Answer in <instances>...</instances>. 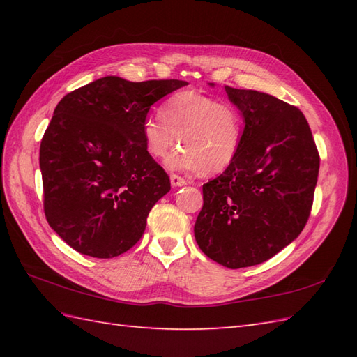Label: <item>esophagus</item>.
Segmentation results:
<instances>
[{"label": "esophagus", "instance_id": "1", "mask_svg": "<svg viewBox=\"0 0 357 357\" xmlns=\"http://www.w3.org/2000/svg\"><path fill=\"white\" fill-rule=\"evenodd\" d=\"M170 183L173 187H183L187 184V181L184 178H181L179 174H170Z\"/></svg>", "mask_w": 357, "mask_h": 357}]
</instances>
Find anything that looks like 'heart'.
<instances>
[{"label": "heart", "mask_w": 357, "mask_h": 357, "mask_svg": "<svg viewBox=\"0 0 357 357\" xmlns=\"http://www.w3.org/2000/svg\"><path fill=\"white\" fill-rule=\"evenodd\" d=\"M159 115L142 121L141 136L156 159H164L179 141L181 149L165 161L170 170L218 174L236 159L245 135V119L236 105L181 90L162 102Z\"/></svg>", "instance_id": "1"}]
</instances>
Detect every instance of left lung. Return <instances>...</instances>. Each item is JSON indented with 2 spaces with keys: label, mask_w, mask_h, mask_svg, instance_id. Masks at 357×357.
Listing matches in <instances>:
<instances>
[{
  "label": "left lung",
  "mask_w": 357,
  "mask_h": 357,
  "mask_svg": "<svg viewBox=\"0 0 357 357\" xmlns=\"http://www.w3.org/2000/svg\"><path fill=\"white\" fill-rule=\"evenodd\" d=\"M225 90L245 135L234 162L202 185L195 238L210 259L242 268L268 261L304 230L321 158L298 107L256 90Z\"/></svg>",
  "instance_id": "8db88e82"
}]
</instances>
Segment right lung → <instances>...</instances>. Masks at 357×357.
I'll return each instance as SVG.
<instances>
[{"label": "right lung", "mask_w": 357, "mask_h": 357, "mask_svg": "<svg viewBox=\"0 0 357 357\" xmlns=\"http://www.w3.org/2000/svg\"><path fill=\"white\" fill-rule=\"evenodd\" d=\"M185 81L100 78L58 102L40 147L44 215L81 255L109 259L142 236L170 178L141 136L151 105Z\"/></svg>", "instance_id": "obj_1"}]
</instances>
